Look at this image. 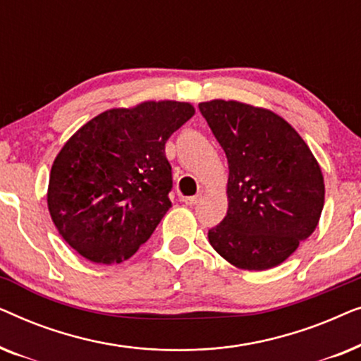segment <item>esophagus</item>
I'll return each instance as SVG.
<instances>
[{"label":"esophagus","instance_id":"1","mask_svg":"<svg viewBox=\"0 0 361 361\" xmlns=\"http://www.w3.org/2000/svg\"><path fill=\"white\" fill-rule=\"evenodd\" d=\"M200 199H202V195H192V197H185L184 202L187 205H197L200 202Z\"/></svg>","mask_w":361,"mask_h":361}]
</instances>
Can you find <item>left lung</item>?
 <instances>
[{
    "label": "left lung",
    "instance_id": "1",
    "mask_svg": "<svg viewBox=\"0 0 361 361\" xmlns=\"http://www.w3.org/2000/svg\"><path fill=\"white\" fill-rule=\"evenodd\" d=\"M228 161V210L209 241L236 268H274L307 240L324 209L319 162L276 113L235 100L199 105Z\"/></svg>",
    "mask_w": 361,
    "mask_h": 361
}]
</instances>
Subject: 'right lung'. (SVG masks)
I'll use <instances>...</instances> for the list:
<instances>
[{"instance_id":"right-lung-1","label":"right lung","mask_w":361,"mask_h":361,"mask_svg":"<svg viewBox=\"0 0 361 361\" xmlns=\"http://www.w3.org/2000/svg\"><path fill=\"white\" fill-rule=\"evenodd\" d=\"M184 102L113 108L83 125L54 161L47 205L62 238L98 264L131 258L171 209L166 141L194 116Z\"/></svg>"}]
</instances>
